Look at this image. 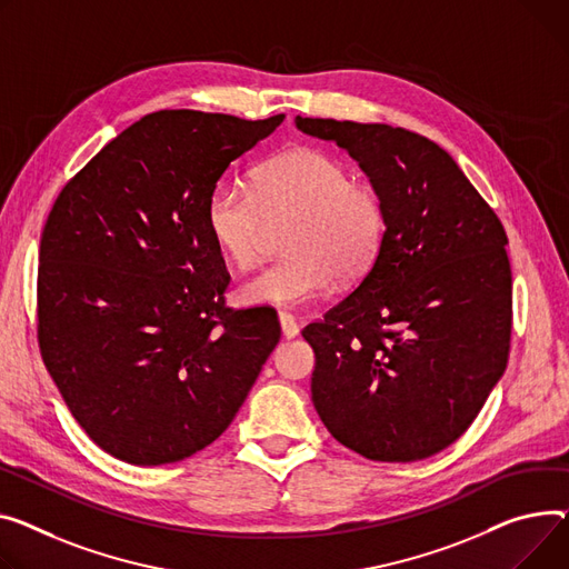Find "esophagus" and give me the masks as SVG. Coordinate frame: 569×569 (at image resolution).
<instances>
[{
  "label": "esophagus",
  "instance_id": "1",
  "mask_svg": "<svg viewBox=\"0 0 569 569\" xmlns=\"http://www.w3.org/2000/svg\"><path fill=\"white\" fill-rule=\"evenodd\" d=\"M279 325H281V333L283 338H295L299 333V322L290 316V313H279Z\"/></svg>",
  "mask_w": 569,
  "mask_h": 569
}]
</instances>
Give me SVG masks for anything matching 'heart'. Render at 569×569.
Wrapping results in <instances>:
<instances>
[{"label": "heart", "mask_w": 569, "mask_h": 569, "mask_svg": "<svg viewBox=\"0 0 569 569\" xmlns=\"http://www.w3.org/2000/svg\"><path fill=\"white\" fill-rule=\"evenodd\" d=\"M290 223L286 260L249 279L238 297L249 307L301 309L336 279H361L387 233L382 192L352 178L348 164L318 148H290L262 162L251 187L219 182L206 201V229L236 270L256 264L270 226Z\"/></svg>", "instance_id": "obj_1"}]
</instances>
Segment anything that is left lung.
Listing matches in <instances>:
<instances>
[{
    "label": "left lung",
    "instance_id": "left-lung-1",
    "mask_svg": "<svg viewBox=\"0 0 569 569\" xmlns=\"http://www.w3.org/2000/svg\"><path fill=\"white\" fill-rule=\"evenodd\" d=\"M295 126L346 148L387 206L368 274L301 331L316 352L318 416L368 460L430 458L467 432L508 363L503 223L428 137L333 119Z\"/></svg>",
    "mask_w": 569,
    "mask_h": 569
}]
</instances>
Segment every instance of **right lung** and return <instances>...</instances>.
<instances>
[{"label": "right lung", "instance_id": "1", "mask_svg": "<svg viewBox=\"0 0 569 569\" xmlns=\"http://www.w3.org/2000/svg\"><path fill=\"white\" fill-rule=\"evenodd\" d=\"M283 119L153 111L57 197L38 253V346L111 458L160 467L210 446L277 348V313L223 305L231 277L206 201Z\"/></svg>", "mask_w": 569, "mask_h": 569}]
</instances>
